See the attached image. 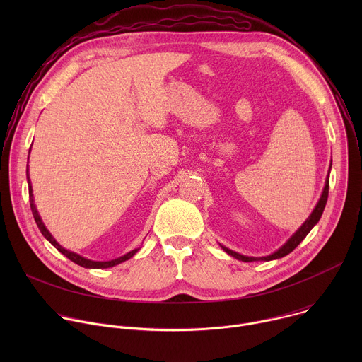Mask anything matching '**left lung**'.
<instances>
[{"label":"left lung","instance_id":"8db88e82","mask_svg":"<svg viewBox=\"0 0 362 362\" xmlns=\"http://www.w3.org/2000/svg\"><path fill=\"white\" fill-rule=\"evenodd\" d=\"M328 192H329V173H328V179H327V183H325L322 196H321L318 204L315 206V209H314V212L311 214V216H309V218L305 221V223L296 230V233H295L281 249H278L275 253H272V255H269V256H264V257H249V256L239 255V253H236V252H233V250H230V249L222 246L223 250H225L226 253H229L230 256L236 257V259L243 261V262H252V261H272V259H279V257L286 256L288 253H291V252L306 238V235H308L309 232H311V229H313V228L318 223V221L321 219L322 212H324V209H325L327 200H328Z\"/></svg>","mask_w":362,"mask_h":362}]
</instances>
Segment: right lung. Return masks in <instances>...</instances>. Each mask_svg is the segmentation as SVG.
Here are the masks:
<instances>
[{
	"label": "right lung",
	"instance_id": "obj_1",
	"mask_svg": "<svg viewBox=\"0 0 362 362\" xmlns=\"http://www.w3.org/2000/svg\"><path fill=\"white\" fill-rule=\"evenodd\" d=\"M27 173H28V169H27ZM27 179H28V193H30V208H31L34 221H35V223H37L40 232L44 235V238H45L47 240H49L51 245L56 246L63 255H66V256L69 257V259L73 261L74 264H77V265H80V267H84V268H95V269H100V268H112V267H115V265H119V264H122V262L130 259V257L139 250V247H137V249H133L132 252L126 253L124 256H120V257H117V259H113V261H109V262H94V261L86 259V257H83V256H80V255H77V253H74V252H70V250L62 247V246L56 242V239L49 235V232H48L47 228L44 226V223L41 222V218H40V215H38V212H37V209H35V204H34V199H33V193H31L33 190H31V183H30L28 175H27Z\"/></svg>",
	"mask_w": 362,
	"mask_h": 362
}]
</instances>
